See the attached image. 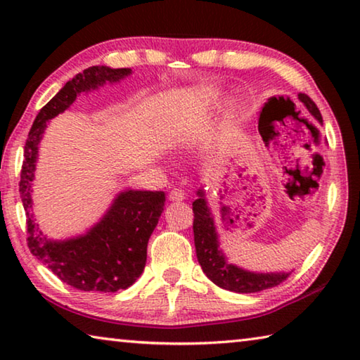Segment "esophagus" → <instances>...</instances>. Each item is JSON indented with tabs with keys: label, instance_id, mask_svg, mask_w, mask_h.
<instances>
[{
	"label": "esophagus",
	"instance_id": "obj_1",
	"mask_svg": "<svg viewBox=\"0 0 360 360\" xmlns=\"http://www.w3.org/2000/svg\"><path fill=\"white\" fill-rule=\"evenodd\" d=\"M168 197L172 202H182V200L186 198V193H184V191H181V188H173V191L169 192Z\"/></svg>",
	"mask_w": 360,
	"mask_h": 360
}]
</instances>
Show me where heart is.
Returning a JSON list of instances; mask_svg holds the SVG:
<instances>
[{
  "label": "heart",
  "mask_w": 360,
  "mask_h": 360,
  "mask_svg": "<svg viewBox=\"0 0 360 360\" xmlns=\"http://www.w3.org/2000/svg\"><path fill=\"white\" fill-rule=\"evenodd\" d=\"M219 98V90L216 87H211V85H202L198 87L191 96V103H188V108H191V112H198L203 111V109L210 108L214 105Z\"/></svg>",
  "instance_id": "1"
}]
</instances>
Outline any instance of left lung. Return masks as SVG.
Returning a JSON list of instances; mask_svg holds the SVG:
<instances>
[{
  "label": "left lung",
  "mask_w": 360,
  "mask_h": 360,
  "mask_svg": "<svg viewBox=\"0 0 360 360\" xmlns=\"http://www.w3.org/2000/svg\"><path fill=\"white\" fill-rule=\"evenodd\" d=\"M304 108L313 117L322 124V115L318 106L308 95H298ZM193 210V241L195 251H197L198 264L202 270L212 283L219 288L227 289L238 294H251V292H260L275 285L281 284L290 271H276V273H255L229 264L224 252L219 248V235L216 231L214 216L206 202V195L203 188L197 191V200L192 203Z\"/></svg>",
  "instance_id": "obj_1"
}]
</instances>
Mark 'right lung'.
Segmentation results:
<instances>
[{
	"label": "right lung",
	"mask_w": 360,
	"mask_h": 360,
	"mask_svg": "<svg viewBox=\"0 0 360 360\" xmlns=\"http://www.w3.org/2000/svg\"><path fill=\"white\" fill-rule=\"evenodd\" d=\"M131 75L130 68L90 66L65 84V87L36 115L25 143L20 173V197L27 212L28 248L53 275L79 290L117 292L141 276L148 257V241L165 206V192H120L106 214L84 235L68 240H49L32 212V181L34 179L39 141L47 122L68 109L84 92L103 84H114Z\"/></svg>",
	"instance_id": "add662e5"
}]
</instances>
